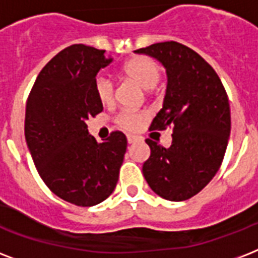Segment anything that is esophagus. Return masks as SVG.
Instances as JSON below:
<instances>
[{"label": "esophagus", "instance_id": "esophagus-1", "mask_svg": "<svg viewBox=\"0 0 258 258\" xmlns=\"http://www.w3.org/2000/svg\"><path fill=\"white\" fill-rule=\"evenodd\" d=\"M141 139L138 137H134V135H128L127 137V142H128V145H134V143H137V142H139Z\"/></svg>", "mask_w": 258, "mask_h": 258}]
</instances>
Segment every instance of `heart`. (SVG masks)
Returning a JSON list of instances; mask_svg holds the SVG:
<instances>
[{"mask_svg": "<svg viewBox=\"0 0 258 258\" xmlns=\"http://www.w3.org/2000/svg\"><path fill=\"white\" fill-rule=\"evenodd\" d=\"M124 78L133 80L145 89H151L157 86L162 78V67L155 60L146 56L134 57L123 64L120 70ZM93 89L97 100L103 105H111L115 99V87L109 79L99 76L93 83ZM149 113L146 111H121L115 117V124L124 131H137L147 120Z\"/></svg>", "mask_w": 258, "mask_h": 258, "instance_id": "b5f03b06", "label": "heart"}]
</instances>
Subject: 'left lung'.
Returning <instances> with one entry per match:
<instances>
[{
    "mask_svg": "<svg viewBox=\"0 0 258 258\" xmlns=\"http://www.w3.org/2000/svg\"><path fill=\"white\" fill-rule=\"evenodd\" d=\"M158 58L167 71L163 108L150 131L172 128L169 149L146 139L151 154L143 175L154 192L186 201L202 190L220 169L230 134V107L224 84L196 50L176 41L135 50Z\"/></svg>",
    "mask_w": 258,
    "mask_h": 258,
    "instance_id": "obj_1",
    "label": "left lung"
}]
</instances>
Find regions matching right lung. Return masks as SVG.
<instances>
[{
	"label": "right lung",
	"mask_w": 258,
	"mask_h": 258,
	"mask_svg": "<svg viewBox=\"0 0 258 258\" xmlns=\"http://www.w3.org/2000/svg\"><path fill=\"white\" fill-rule=\"evenodd\" d=\"M104 52L84 44L58 52L26 101L25 139L38 174L53 194L82 208L112 194L127 149L121 131L99 143L87 130V119L103 111L93 83L112 61Z\"/></svg>",
	"instance_id": "right-lung-1"
}]
</instances>
